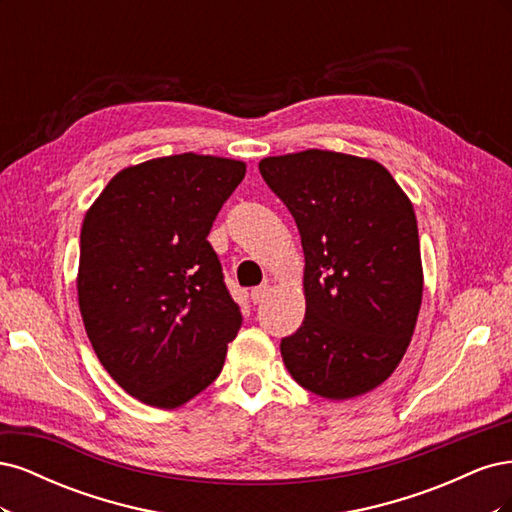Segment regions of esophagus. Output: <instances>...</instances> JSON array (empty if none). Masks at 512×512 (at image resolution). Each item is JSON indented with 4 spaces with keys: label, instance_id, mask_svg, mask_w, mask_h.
I'll list each match as a JSON object with an SVG mask.
<instances>
[{
    "label": "esophagus",
    "instance_id": "34e87169",
    "mask_svg": "<svg viewBox=\"0 0 512 512\" xmlns=\"http://www.w3.org/2000/svg\"><path fill=\"white\" fill-rule=\"evenodd\" d=\"M269 292H271V286H269V284H262V286L254 288V290H252V301H254L256 305L262 303V301H265V299L269 297Z\"/></svg>",
    "mask_w": 512,
    "mask_h": 512
}]
</instances>
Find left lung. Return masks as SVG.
I'll list each match as a JSON object with an SVG mask.
<instances>
[{
  "mask_svg": "<svg viewBox=\"0 0 512 512\" xmlns=\"http://www.w3.org/2000/svg\"><path fill=\"white\" fill-rule=\"evenodd\" d=\"M258 168L305 254V318L282 339L286 369L324 399L374 391L404 359L423 301L410 198L380 162L350 153L305 149Z\"/></svg>",
  "mask_w": 512,
  "mask_h": 512,
  "instance_id": "8db88e82",
  "label": "left lung"
}]
</instances>
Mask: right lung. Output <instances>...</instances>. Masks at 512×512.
<instances>
[{"instance_id":"add662e5","label":"right lung","mask_w":512,"mask_h":512,"mask_svg":"<svg viewBox=\"0 0 512 512\" xmlns=\"http://www.w3.org/2000/svg\"><path fill=\"white\" fill-rule=\"evenodd\" d=\"M245 162L179 153L119 170L85 213L76 292L100 363L123 391L179 408L220 376L241 329L215 215Z\"/></svg>"}]
</instances>
